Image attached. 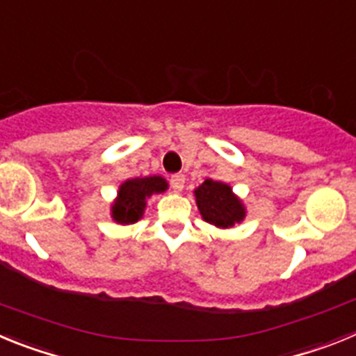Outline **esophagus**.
I'll list each match as a JSON object with an SVG mask.
<instances>
[{
  "label": "esophagus",
  "mask_w": 356,
  "mask_h": 356,
  "mask_svg": "<svg viewBox=\"0 0 356 356\" xmlns=\"http://www.w3.org/2000/svg\"><path fill=\"white\" fill-rule=\"evenodd\" d=\"M185 185V176L184 175H172L171 176V187L175 193H181Z\"/></svg>",
  "instance_id": "obj_1"
}]
</instances>
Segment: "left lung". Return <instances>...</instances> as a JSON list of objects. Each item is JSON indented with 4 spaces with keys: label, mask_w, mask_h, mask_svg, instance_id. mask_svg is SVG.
I'll return each instance as SVG.
<instances>
[{
    "label": "left lung",
    "mask_w": 356,
    "mask_h": 356,
    "mask_svg": "<svg viewBox=\"0 0 356 356\" xmlns=\"http://www.w3.org/2000/svg\"><path fill=\"white\" fill-rule=\"evenodd\" d=\"M194 197L201 217L216 228H234L246 219V207L225 181L205 180L194 188Z\"/></svg>",
    "instance_id": "obj_1"
}]
</instances>
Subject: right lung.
I'll use <instances>...</instances> for the list:
<instances>
[{"instance_id":"add662e5","label":"right lung","mask_w":356,"mask_h":356,"mask_svg":"<svg viewBox=\"0 0 356 356\" xmlns=\"http://www.w3.org/2000/svg\"><path fill=\"white\" fill-rule=\"evenodd\" d=\"M168 188V180L156 175L122 181L119 185L118 196L110 207V216L118 225H134L143 219L147 200L153 194L165 193Z\"/></svg>"}]
</instances>
